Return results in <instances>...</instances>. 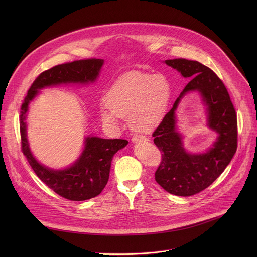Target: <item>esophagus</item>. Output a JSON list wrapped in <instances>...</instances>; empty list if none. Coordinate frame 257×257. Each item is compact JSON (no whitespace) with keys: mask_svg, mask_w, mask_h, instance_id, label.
Wrapping results in <instances>:
<instances>
[{"mask_svg":"<svg viewBox=\"0 0 257 257\" xmlns=\"http://www.w3.org/2000/svg\"><path fill=\"white\" fill-rule=\"evenodd\" d=\"M141 139H143V136H142V135H133L132 138H131L132 142H138V141L141 140Z\"/></svg>","mask_w":257,"mask_h":257,"instance_id":"esophagus-1","label":"esophagus"}]
</instances>
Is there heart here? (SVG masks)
Masks as SVG:
<instances>
[{
	"label": "heart",
	"instance_id": "b5f03b06",
	"mask_svg": "<svg viewBox=\"0 0 257 257\" xmlns=\"http://www.w3.org/2000/svg\"><path fill=\"white\" fill-rule=\"evenodd\" d=\"M171 95V85L163 74L131 71L108 88L100 115L104 122L117 125L128 117L132 128L150 131L162 120Z\"/></svg>",
	"mask_w": 257,
	"mask_h": 257
}]
</instances>
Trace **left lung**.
<instances>
[{"mask_svg":"<svg viewBox=\"0 0 257 257\" xmlns=\"http://www.w3.org/2000/svg\"><path fill=\"white\" fill-rule=\"evenodd\" d=\"M166 64L191 79L153 133L162 154L155 179L171 194L191 196L211 185L233 159L238 145L237 115L224 82L210 68L183 58L166 60ZM192 90L202 92L208 105L209 124L219 133L213 148L200 155L185 152L174 126V109L179 98Z\"/></svg>","mask_w":257,"mask_h":257,"instance_id":"1","label":"left lung"}]
</instances>
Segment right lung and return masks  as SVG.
<instances>
[{
    "label": "right lung",
    "mask_w": 257,
    "mask_h": 257,
    "mask_svg": "<svg viewBox=\"0 0 257 257\" xmlns=\"http://www.w3.org/2000/svg\"><path fill=\"white\" fill-rule=\"evenodd\" d=\"M103 64L100 59H83L54 66L35 78L20 109L21 151L30 167L45 184L58 195L74 201H82L97 196L108 181L109 169L114 155L125 148V139H103L87 137L84 151L72 167L63 171H53L38 163L30 153L27 138L25 116L29 102L41 88L60 83H87L94 81Z\"/></svg>",
    "instance_id": "add662e5"
}]
</instances>
